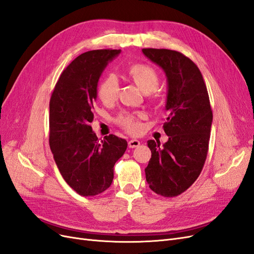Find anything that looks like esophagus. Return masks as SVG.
Segmentation results:
<instances>
[{"label": "esophagus", "mask_w": 254, "mask_h": 254, "mask_svg": "<svg viewBox=\"0 0 254 254\" xmlns=\"http://www.w3.org/2000/svg\"><path fill=\"white\" fill-rule=\"evenodd\" d=\"M139 144H140V141L137 140V139H132V140L128 141V148H130V149L137 148Z\"/></svg>", "instance_id": "1"}]
</instances>
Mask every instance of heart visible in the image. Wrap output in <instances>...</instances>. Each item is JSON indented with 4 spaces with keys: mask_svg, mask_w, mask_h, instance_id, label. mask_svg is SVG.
Wrapping results in <instances>:
<instances>
[{
    "mask_svg": "<svg viewBox=\"0 0 254 254\" xmlns=\"http://www.w3.org/2000/svg\"><path fill=\"white\" fill-rule=\"evenodd\" d=\"M127 75L132 79L136 85L141 89L143 93H151L156 89L159 84V75L156 69L148 64L136 63L130 65L127 68ZM119 81L118 78L110 73L106 76L98 87V97L105 104L110 105L115 102L119 95ZM142 117V114H129L121 113L117 118L118 125L130 133H136L140 128L138 119Z\"/></svg>",
    "mask_w": 254,
    "mask_h": 254,
    "instance_id": "b5f03b06",
    "label": "heart"
}]
</instances>
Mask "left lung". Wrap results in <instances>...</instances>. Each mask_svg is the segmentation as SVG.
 Returning <instances> with one entry per match:
<instances>
[{
	"instance_id": "1",
	"label": "left lung",
	"mask_w": 254,
	"mask_h": 254,
	"mask_svg": "<svg viewBox=\"0 0 254 254\" xmlns=\"http://www.w3.org/2000/svg\"><path fill=\"white\" fill-rule=\"evenodd\" d=\"M145 57L166 72L169 112L163 129L169 140H149L152 157L145 168L150 189L163 197L185 192L197 179L209 149L212 114L206 83L196 64L182 53L143 48Z\"/></svg>"
}]
</instances>
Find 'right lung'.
<instances>
[{
  "label": "right lung",
  "instance_id": "1",
  "mask_svg": "<svg viewBox=\"0 0 254 254\" xmlns=\"http://www.w3.org/2000/svg\"><path fill=\"white\" fill-rule=\"evenodd\" d=\"M120 50L81 54L63 70L50 101V145L64 181L79 195L95 196L112 185L114 166L127 142L115 135L101 140L93 132L97 85Z\"/></svg>",
  "mask_w": 254,
  "mask_h": 254
}]
</instances>
